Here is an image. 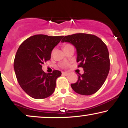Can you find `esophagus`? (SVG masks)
Wrapping results in <instances>:
<instances>
[{
	"instance_id": "34e87169",
	"label": "esophagus",
	"mask_w": 128,
	"mask_h": 128,
	"mask_svg": "<svg viewBox=\"0 0 128 128\" xmlns=\"http://www.w3.org/2000/svg\"><path fill=\"white\" fill-rule=\"evenodd\" d=\"M68 74H69V73H68V72H62V74H63V75L67 76Z\"/></svg>"
}]
</instances>
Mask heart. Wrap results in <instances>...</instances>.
<instances>
[{"mask_svg":"<svg viewBox=\"0 0 128 128\" xmlns=\"http://www.w3.org/2000/svg\"><path fill=\"white\" fill-rule=\"evenodd\" d=\"M71 46V45H70V44H66V45H65V46H64V48H66V47H68V46Z\"/></svg>","mask_w":128,"mask_h":128,"instance_id":"b5f03b06","label":"heart"}]
</instances>
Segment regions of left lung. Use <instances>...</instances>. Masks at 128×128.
<instances>
[{"mask_svg":"<svg viewBox=\"0 0 128 128\" xmlns=\"http://www.w3.org/2000/svg\"><path fill=\"white\" fill-rule=\"evenodd\" d=\"M74 46L76 49V61L84 73H78V79L71 86L82 95H92L100 88L110 71V56L106 44L99 37L87 34H74L65 36L61 41Z\"/></svg>","mask_w":128,"mask_h":128,"instance_id":"8db88e82","label":"left lung"}]
</instances>
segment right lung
Here are the masks:
<instances>
[{
  "label": "right lung",
  "mask_w": 128,
  "mask_h": 128,
  "mask_svg": "<svg viewBox=\"0 0 128 128\" xmlns=\"http://www.w3.org/2000/svg\"><path fill=\"white\" fill-rule=\"evenodd\" d=\"M62 37L35 35L19 46L14 59V71L19 85L31 98L44 99L55 91L56 80L61 72L59 70L44 72L42 64L50 59L52 50Z\"/></svg>",
  "instance_id": "add662e5"
}]
</instances>
